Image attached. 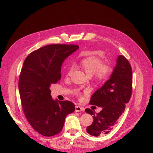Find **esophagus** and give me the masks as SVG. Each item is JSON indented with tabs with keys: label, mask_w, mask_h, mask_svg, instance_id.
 <instances>
[{
	"label": "esophagus",
	"mask_w": 153,
	"mask_h": 153,
	"mask_svg": "<svg viewBox=\"0 0 153 153\" xmlns=\"http://www.w3.org/2000/svg\"><path fill=\"white\" fill-rule=\"evenodd\" d=\"M83 110H84V108L81 107V106H78V105L75 106V112H81V111H83Z\"/></svg>",
	"instance_id": "esophagus-1"
}]
</instances>
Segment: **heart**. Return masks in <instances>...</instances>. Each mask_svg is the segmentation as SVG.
Returning a JSON list of instances; mask_svg holds the SVG:
<instances>
[{"label":"heart","instance_id":"obj_1","mask_svg":"<svg viewBox=\"0 0 153 153\" xmlns=\"http://www.w3.org/2000/svg\"><path fill=\"white\" fill-rule=\"evenodd\" d=\"M80 64L88 76L94 75L99 80H104L108 77L110 73V68L107 65H103L101 60L94 56L87 57L82 59ZM73 67H69L68 70V75H70Z\"/></svg>","mask_w":153,"mask_h":153}]
</instances>
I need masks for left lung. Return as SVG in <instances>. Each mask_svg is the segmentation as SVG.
<instances>
[{
  "instance_id": "8db88e82",
  "label": "left lung",
  "mask_w": 153,
  "mask_h": 153,
  "mask_svg": "<svg viewBox=\"0 0 153 153\" xmlns=\"http://www.w3.org/2000/svg\"><path fill=\"white\" fill-rule=\"evenodd\" d=\"M132 90V69L128 60L119 55L116 59L110 78L92 94L90 104L102 108L100 112L85 109V112L93 115L92 124L87 132L94 137L102 136L111 131L124 112L129 102Z\"/></svg>"
}]
</instances>
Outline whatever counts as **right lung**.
Listing matches in <instances>:
<instances>
[{"label": "right lung", "mask_w": 153, "mask_h": 153, "mask_svg": "<svg viewBox=\"0 0 153 153\" xmlns=\"http://www.w3.org/2000/svg\"><path fill=\"white\" fill-rule=\"evenodd\" d=\"M78 48L75 45L45 46L30 53L23 64L18 83L22 108L31 126L43 136L61 131L67 115L75 111L71 101L52 99L50 87L61 79L64 60Z\"/></svg>", "instance_id": "add662e5"}]
</instances>
